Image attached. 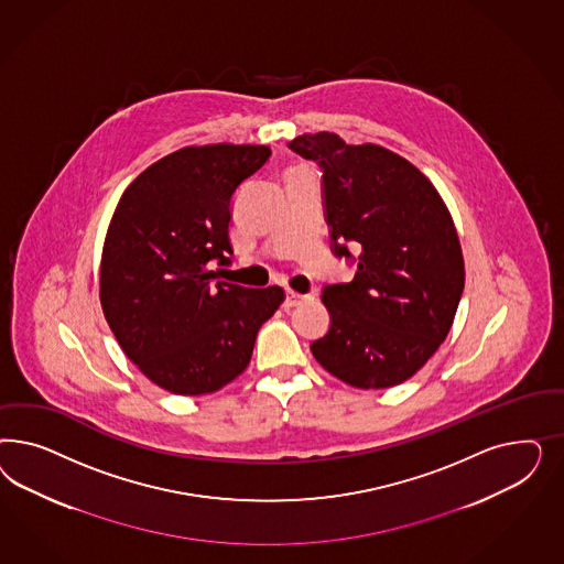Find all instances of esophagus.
<instances>
[{
  "label": "esophagus",
  "instance_id": "esophagus-1",
  "mask_svg": "<svg viewBox=\"0 0 564 564\" xmlns=\"http://www.w3.org/2000/svg\"><path fill=\"white\" fill-rule=\"evenodd\" d=\"M304 300H306V295H302V293H297V291H288V297H285V304H283V306L290 310V307L300 306Z\"/></svg>",
  "mask_w": 564,
  "mask_h": 564
}]
</instances>
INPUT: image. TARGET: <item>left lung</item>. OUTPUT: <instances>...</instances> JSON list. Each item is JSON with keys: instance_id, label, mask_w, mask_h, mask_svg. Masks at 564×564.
<instances>
[{"instance_id": "obj_1", "label": "left lung", "mask_w": 564, "mask_h": 564, "mask_svg": "<svg viewBox=\"0 0 564 564\" xmlns=\"http://www.w3.org/2000/svg\"><path fill=\"white\" fill-rule=\"evenodd\" d=\"M290 147L323 167L335 254L359 248L354 281L325 288L330 328L312 356L356 389L401 384L436 354L457 314L465 264L453 217L426 175L380 144L318 132Z\"/></svg>"}]
</instances>
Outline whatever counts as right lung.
Returning <instances> with one entry per match:
<instances>
[{"instance_id":"right-lung-1","label":"right lung","mask_w":564,"mask_h":564,"mask_svg":"<svg viewBox=\"0 0 564 564\" xmlns=\"http://www.w3.org/2000/svg\"><path fill=\"white\" fill-rule=\"evenodd\" d=\"M264 144L184 147L123 189L102 243L99 300L123 354L156 387L215 393L250 364L279 285L217 281L229 264L231 196L269 159Z\"/></svg>"}]
</instances>
